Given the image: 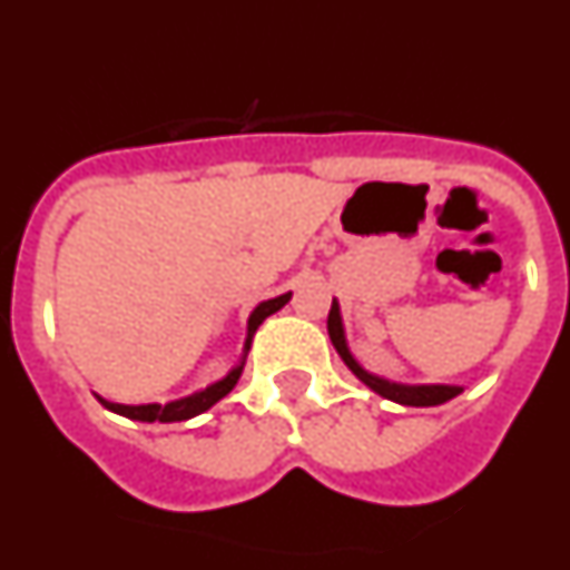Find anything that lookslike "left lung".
<instances>
[{"label":"left lung","instance_id":"8db88e82","mask_svg":"<svg viewBox=\"0 0 570 570\" xmlns=\"http://www.w3.org/2000/svg\"><path fill=\"white\" fill-rule=\"evenodd\" d=\"M328 336L331 342H334L336 354H340L342 362L351 367V374H354L360 382H365L374 394L385 396V400L400 402V405L431 407V405H442V402L454 400V396L462 394V385H440V382H434V385H407V382L385 380V376H376L371 374L367 367H362V362L356 360L354 351L347 347L345 325H342V311L336 299L334 305H331V314H328Z\"/></svg>","mask_w":570,"mask_h":570}]
</instances>
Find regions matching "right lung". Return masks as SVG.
<instances>
[{
	"instance_id": "1",
	"label": "right lung",
	"mask_w": 570,
	"mask_h": 570,
	"mask_svg": "<svg viewBox=\"0 0 570 570\" xmlns=\"http://www.w3.org/2000/svg\"><path fill=\"white\" fill-rule=\"evenodd\" d=\"M288 299H291V291H288V294L274 296V299L259 302V305L250 311L248 334H245V345H242L239 362L230 367L223 380L210 382V385L203 387V391H194V394H188V396L170 400V402H165V405H159V402H148V405H122V402H110V400H105V396H99V394H97V400L102 402L108 411H114V414L128 416V420H136V422H183V420H190V416L205 414L208 407H214L216 402L234 391V385L239 382V376H242V367H245V356H248L250 340H254L256 328H259L262 322L268 320L271 314H276L279 308H285V305H288Z\"/></svg>"
}]
</instances>
